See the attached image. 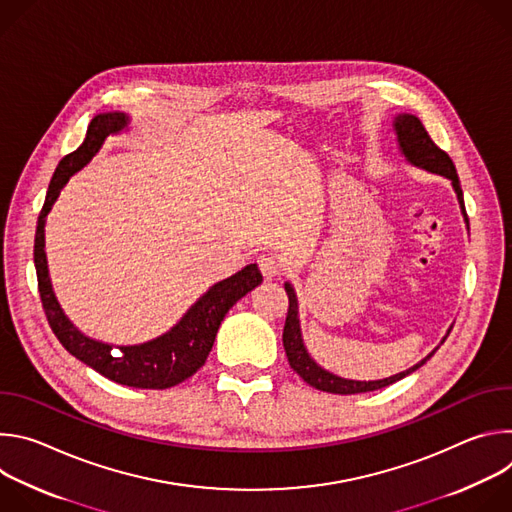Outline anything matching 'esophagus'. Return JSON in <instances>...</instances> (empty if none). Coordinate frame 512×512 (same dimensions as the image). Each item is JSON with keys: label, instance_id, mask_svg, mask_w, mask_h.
<instances>
[{"label": "esophagus", "instance_id": "obj_1", "mask_svg": "<svg viewBox=\"0 0 512 512\" xmlns=\"http://www.w3.org/2000/svg\"><path fill=\"white\" fill-rule=\"evenodd\" d=\"M257 263H259V269H261V273H263L265 279H273V277L279 275V263H277L275 257H271V255H261Z\"/></svg>", "mask_w": 512, "mask_h": 512}]
</instances>
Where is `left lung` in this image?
Segmentation results:
<instances>
[{
	"label": "left lung",
	"mask_w": 512,
	"mask_h": 512,
	"mask_svg": "<svg viewBox=\"0 0 512 512\" xmlns=\"http://www.w3.org/2000/svg\"><path fill=\"white\" fill-rule=\"evenodd\" d=\"M393 131L397 135V148L401 152V156L405 158L407 164L425 170L429 174H437L444 176L450 180L458 204H460V212L464 216L466 223V231L470 233V223L466 216V208H464V194L460 188V180H458V172L454 162L450 160V156L446 152H442L437 145L431 141L429 133L425 131L423 123L411 115V113H399L393 117ZM287 298H289V308H287V318H285V326H283V348L289 360V367L294 369L308 385H312L314 389L326 391V393H336V395H356V393H369V391H377L383 387H389L401 379H405L407 375L415 373L417 369H421L423 364L435 354L437 348H433L425 358H421L413 367H409L407 371H401L393 377L387 379H379V381H356V379H344L340 375L330 373L328 369L320 367V364L312 358L306 342H304V334H302V324H300V304H298V296L296 289L289 281L283 283ZM454 324L448 328V334L452 332ZM448 334L444 336V340L448 338ZM442 340V344H444Z\"/></svg>",
	"instance_id": "left-lung-1"
}]
</instances>
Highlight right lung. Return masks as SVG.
I'll return each mask as SVG.
<instances>
[{
    "instance_id": "1",
    "label": "right lung",
    "mask_w": 512,
    "mask_h": 512,
    "mask_svg": "<svg viewBox=\"0 0 512 512\" xmlns=\"http://www.w3.org/2000/svg\"><path fill=\"white\" fill-rule=\"evenodd\" d=\"M131 117L123 111L99 113L91 119L87 137L79 148L64 156L50 180L46 202L38 216L34 239V265L38 289L48 324L60 344L103 377L135 389H168L192 377L212 350L218 326L227 312L255 289L263 275L257 263L245 265L235 275L216 281L164 334L139 344H113L91 338L64 314L52 287L46 259V221L68 180L81 172L103 148L109 135L125 131Z\"/></svg>"
}]
</instances>
